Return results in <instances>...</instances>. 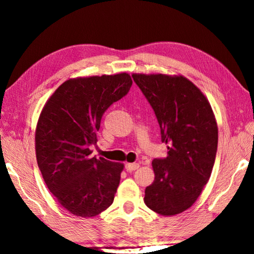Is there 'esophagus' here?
Listing matches in <instances>:
<instances>
[{"instance_id": "34e87169", "label": "esophagus", "mask_w": 254, "mask_h": 254, "mask_svg": "<svg viewBox=\"0 0 254 254\" xmlns=\"http://www.w3.org/2000/svg\"><path fill=\"white\" fill-rule=\"evenodd\" d=\"M139 163H126V169L127 171H133L139 168Z\"/></svg>"}]
</instances>
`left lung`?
<instances>
[{"mask_svg": "<svg viewBox=\"0 0 254 254\" xmlns=\"http://www.w3.org/2000/svg\"><path fill=\"white\" fill-rule=\"evenodd\" d=\"M156 114L168 156L154 159L153 183L144 203L163 216L188 209L209 180L218 130L212 107L200 89L182 75L133 74Z\"/></svg>", "mask_w": 254, "mask_h": 254, "instance_id": "1", "label": "left lung"}]
</instances>
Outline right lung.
Returning <instances> with one entry per match:
<instances>
[{
	"mask_svg": "<svg viewBox=\"0 0 254 254\" xmlns=\"http://www.w3.org/2000/svg\"><path fill=\"white\" fill-rule=\"evenodd\" d=\"M127 72L77 77L63 83L42 109L36 128L38 167L68 212L93 217L114 200L124 165L92 157L104 112L128 93Z\"/></svg>",
	"mask_w": 254,
	"mask_h": 254,
	"instance_id": "obj_1",
	"label": "right lung"
}]
</instances>
